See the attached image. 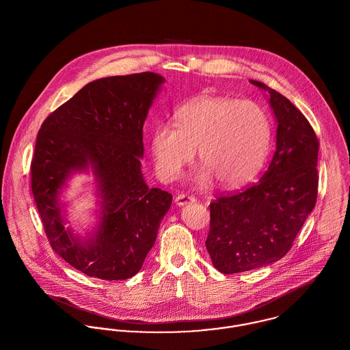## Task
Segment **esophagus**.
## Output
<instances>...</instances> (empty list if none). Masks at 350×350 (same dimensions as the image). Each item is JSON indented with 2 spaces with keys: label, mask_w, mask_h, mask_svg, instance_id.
I'll return each instance as SVG.
<instances>
[{
  "label": "esophagus",
  "mask_w": 350,
  "mask_h": 350,
  "mask_svg": "<svg viewBox=\"0 0 350 350\" xmlns=\"http://www.w3.org/2000/svg\"><path fill=\"white\" fill-rule=\"evenodd\" d=\"M193 202H196V198H194V197H190V196H186V194H178V196L175 197V203H176L178 206H186V204L193 203Z\"/></svg>",
  "instance_id": "obj_1"
}]
</instances>
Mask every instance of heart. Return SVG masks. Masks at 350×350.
I'll list each match as a JSON object with an SVG mask.
<instances>
[{"label": "heart", "mask_w": 350, "mask_h": 350, "mask_svg": "<svg viewBox=\"0 0 350 350\" xmlns=\"http://www.w3.org/2000/svg\"><path fill=\"white\" fill-rule=\"evenodd\" d=\"M175 122L154 126L150 150L163 180H174L196 153L202 167L200 186L214 178L226 189L253 180L265 164L271 146V122L253 100L200 97L175 111Z\"/></svg>", "instance_id": "b5f03b06"}]
</instances>
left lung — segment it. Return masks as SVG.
<instances>
[{
    "mask_svg": "<svg viewBox=\"0 0 350 350\" xmlns=\"http://www.w3.org/2000/svg\"><path fill=\"white\" fill-rule=\"evenodd\" d=\"M250 82L268 93L276 148L256 185L210 204L206 250L222 273L256 269L287 254L317 202L319 142L314 129L280 93Z\"/></svg>",
    "mask_w": 350,
    "mask_h": 350,
    "instance_id": "1",
    "label": "left lung"
}]
</instances>
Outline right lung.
Segmentation results:
<instances>
[{
    "label": "right lung",
    "mask_w": 350,
    "mask_h": 350,
    "mask_svg": "<svg viewBox=\"0 0 350 350\" xmlns=\"http://www.w3.org/2000/svg\"><path fill=\"white\" fill-rule=\"evenodd\" d=\"M165 79L156 72L107 77L83 86L38 133L32 193L51 247L90 278L135 276L152 250L172 196L150 189L142 172L143 126ZM77 173L94 176L95 222L83 234L62 200Z\"/></svg>",
    "instance_id": "right-lung-1"
}]
</instances>
